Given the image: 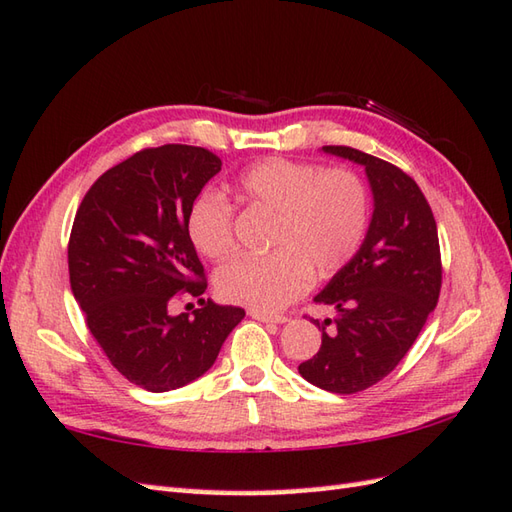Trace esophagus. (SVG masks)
I'll return each instance as SVG.
<instances>
[{"mask_svg":"<svg viewBox=\"0 0 512 512\" xmlns=\"http://www.w3.org/2000/svg\"><path fill=\"white\" fill-rule=\"evenodd\" d=\"M250 317L262 321V323H286L288 319L281 317V314H268V312H262V310H250L248 312Z\"/></svg>","mask_w":512,"mask_h":512,"instance_id":"34e87169","label":"esophagus"}]
</instances>
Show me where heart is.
<instances>
[{
	"label": "heart",
	"instance_id": "obj_1",
	"mask_svg": "<svg viewBox=\"0 0 512 512\" xmlns=\"http://www.w3.org/2000/svg\"><path fill=\"white\" fill-rule=\"evenodd\" d=\"M237 193L255 209L273 213L266 255H242L215 275L217 295L262 312H277L308 290L310 279L330 277L361 248L369 226V193L354 171L268 158L248 167ZM187 233L204 257L233 250V206L217 191L193 200Z\"/></svg>",
	"mask_w": 512,
	"mask_h": 512
}]
</instances>
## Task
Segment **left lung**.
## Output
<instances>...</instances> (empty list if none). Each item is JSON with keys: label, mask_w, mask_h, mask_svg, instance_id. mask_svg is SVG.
<instances>
[{"label": "left lung", "mask_w": 512, "mask_h": 512, "mask_svg": "<svg viewBox=\"0 0 512 512\" xmlns=\"http://www.w3.org/2000/svg\"><path fill=\"white\" fill-rule=\"evenodd\" d=\"M325 154L365 167L374 213L361 248L314 301L336 310L312 319L321 347L299 374L332 394H356L394 369L440 297L438 226L420 187L405 171L352 147Z\"/></svg>", "instance_id": "left-lung-1"}]
</instances>
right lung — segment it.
<instances>
[{
    "label": "right lung",
    "instance_id": "1",
    "mask_svg": "<svg viewBox=\"0 0 512 512\" xmlns=\"http://www.w3.org/2000/svg\"><path fill=\"white\" fill-rule=\"evenodd\" d=\"M222 160L209 149H143L105 171L76 211L72 295L92 336L129 383L171 391L209 372L244 310L202 299L204 268L187 233L193 200ZM178 291L202 309L173 318Z\"/></svg>",
    "mask_w": 512,
    "mask_h": 512
}]
</instances>
